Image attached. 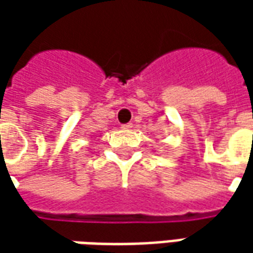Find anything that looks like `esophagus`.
Returning a JSON list of instances; mask_svg holds the SVG:
<instances>
[{
	"label": "esophagus",
	"mask_w": 253,
	"mask_h": 253,
	"mask_svg": "<svg viewBox=\"0 0 253 253\" xmlns=\"http://www.w3.org/2000/svg\"><path fill=\"white\" fill-rule=\"evenodd\" d=\"M132 123H126V125H122V128H131Z\"/></svg>",
	"instance_id": "34e87169"
}]
</instances>
